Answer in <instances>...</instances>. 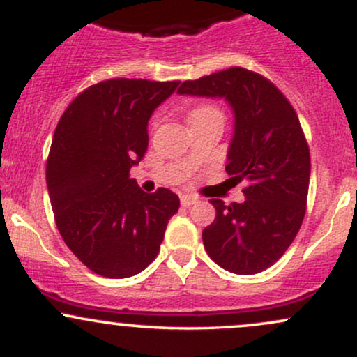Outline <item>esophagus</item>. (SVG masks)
<instances>
[{"label":"esophagus","instance_id":"esophagus-1","mask_svg":"<svg viewBox=\"0 0 357 357\" xmlns=\"http://www.w3.org/2000/svg\"><path fill=\"white\" fill-rule=\"evenodd\" d=\"M196 202H198V198H195V196H181V204L184 208L191 206V204H195Z\"/></svg>","mask_w":357,"mask_h":357}]
</instances>
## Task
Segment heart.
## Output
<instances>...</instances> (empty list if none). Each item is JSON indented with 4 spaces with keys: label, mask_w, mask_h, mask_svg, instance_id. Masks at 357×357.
I'll use <instances>...</instances> for the list:
<instances>
[{
    "label": "heart",
    "mask_w": 357,
    "mask_h": 357,
    "mask_svg": "<svg viewBox=\"0 0 357 357\" xmlns=\"http://www.w3.org/2000/svg\"><path fill=\"white\" fill-rule=\"evenodd\" d=\"M204 114H220V110L213 105H198L196 109H192L191 112V119L198 117V116H204Z\"/></svg>",
    "instance_id": "1"
}]
</instances>
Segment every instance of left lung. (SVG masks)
Masks as SVG:
<instances>
[{
    "label": "left lung",
    "instance_id": "8db88e82",
    "mask_svg": "<svg viewBox=\"0 0 357 357\" xmlns=\"http://www.w3.org/2000/svg\"><path fill=\"white\" fill-rule=\"evenodd\" d=\"M178 92L230 104L235 129L225 169L247 183L243 203L210 199L216 218L203 230L204 248L228 272H264L290 247L305 215L310 153L296 110L268 79L241 67L186 80Z\"/></svg>",
    "mask_w": 357,
    "mask_h": 357
}]
</instances>
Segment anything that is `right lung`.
I'll return each mask as SVG.
<instances>
[{"instance_id":"1","label":"right lung","mask_w":357,"mask_h":357,"mask_svg":"<svg viewBox=\"0 0 357 357\" xmlns=\"http://www.w3.org/2000/svg\"><path fill=\"white\" fill-rule=\"evenodd\" d=\"M179 85L112 79L90 85L60 117L47 161L56 228L85 267L126 278L158 257L179 198L144 192L130 178L147 151V122Z\"/></svg>"}]
</instances>
